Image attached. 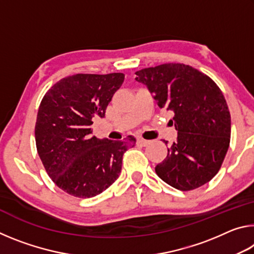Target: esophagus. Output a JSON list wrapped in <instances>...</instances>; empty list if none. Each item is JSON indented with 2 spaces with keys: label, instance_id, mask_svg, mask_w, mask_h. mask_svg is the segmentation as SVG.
<instances>
[{
  "label": "esophagus",
  "instance_id": "34e87169",
  "mask_svg": "<svg viewBox=\"0 0 254 254\" xmlns=\"http://www.w3.org/2000/svg\"><path fill=\"white\" fill-rule=\"evenodd\" d=\"M136 142H137V144L142 145V147H147V145L150 143V141L144 140V139H142V137H137Z\"/></svg>",
  "mask_w": 254,
  "mask_h": 254
}]
</instances>
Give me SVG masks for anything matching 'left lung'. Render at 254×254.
I'll list each match as a JSON object with an SVG mask.
<instances>
[{"label":"left lung","instance_id":"left-lung-1","mask_svg":"<svg viewBox=\"0 0 254 254\" xmlns=\"http://www.w3.org/2000/svg\"><path fill=\"white\" fill-rule=\"evenodd\" d=\"M135 75L159 107L175 113L170 121L178 131L177 141L156 166L157 175L183 191L208 183L230 145L231 115L221 89L208 76L184 64L144 68Z\"/></svg>","mask_w":254,"mask_h":254}]
</instances>
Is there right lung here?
I'll return each mask as SVG.
<instances>
[{"mask_svg": "<svg viewBox=\"0 0 254 254\" xmlns=\"http://www.w3.org/2000/svg\"><path fill=\"white\" fill-rule=\"evenodd\" d=\"M124 80L122 72L76 74L51 87L37 115L38 154L49 177L69 195L91 198L119 178L122 158L134 147L135 137L124 141L92 135L94 118H104L106 107Z\"/></svg>", "mask_w": 254, "mask_h": 254, "instance_id": "obj_1", "label": "right lung"}]
</instances>
